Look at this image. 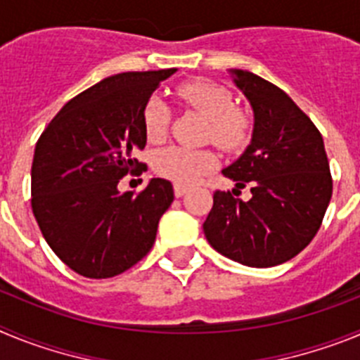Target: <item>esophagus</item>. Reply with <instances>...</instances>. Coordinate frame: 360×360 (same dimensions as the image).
<instances>
[{
	"mask_svg": "<svg viewBox=\"0 0 360 360\" xmlns=\"http://www.w3.org/2000/svg\"><path fill=\"white\" fill-rule=\"evenodd\" d=\"M187 193V187H184V186H174V196H176V198H182L184 195H186Z\"/></svg>",
	"mask_w": 360,
	"mask_h": 360,
	"instance_id": "esophagus-1",
	"label": "esophagus"
}]
</instances>
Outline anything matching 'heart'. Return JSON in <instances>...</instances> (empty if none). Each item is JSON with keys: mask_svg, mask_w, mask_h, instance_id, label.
<instances>
[{"mask_svg": "<svg viewBox=\"0 0 360 360\" xmlns=\"http://www.w3.org/2000/svg\"><path fill=\"white\" fill-rule=\"evenodd\" d=\"M180 101L207 119V141L225 151H240L250 139L249 115L234 108L227 88L207 81L186 82L178 88ZM169 110L158 97H151L142 110V126L149 142H160L167 133ZM216 165L214 153L209 149H187L169 146L155 153L153 169L178 186L195 184Z\"/></svg>", "mask_w": 360, "mask_h": 360, "instance_id": "b5f03b06", "label": "heart"}]
</instances>
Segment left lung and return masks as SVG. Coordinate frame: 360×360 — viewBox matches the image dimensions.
I'll return each instance as SVG.
<instances>
[{"label":"left lung","mask_w":360,"mask_h":360,"mask_svg":"<svg viewBox=\"0 0 360 360\" xmlns=\"http://www.w3.org/2000/svg\"><path fill=\"white\" fill-rule=\"evenodd\" d=\"M231 75L252 106L254 129L243 155L224 174L240 189L249 184L252 198L216 191L203 232L212 249L241 265H281L323 224L332 198L328 157L316 124L281 88L243 70Z\"/></svg>","instance_id":"obj_1"}]
</instances>
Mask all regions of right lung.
I'll list each match as a JSON object with an SVG mask.
<instances>
[{"label": "right lung", "mask_w": 360, "mask_h": 360, "mask_svg": "<svg viewBox=\"0 0 360 360\" xmlns=\"http://www.w3.org/2000/svg\"><path fill=\"white\" fill-rule=\"evenodd\" d=\"M174 72L103 79L65 104L37 141L32 211L50 249L84 278H113L141 262L173 203V186L164 178H151L136 196L117 186L128 173L146 171L133 158L148 141L142 110Z\"/></svg>", "instance_id": "1"}]
</instances>
